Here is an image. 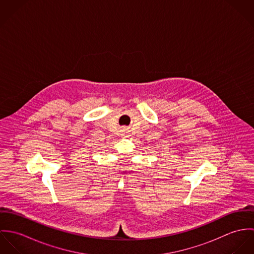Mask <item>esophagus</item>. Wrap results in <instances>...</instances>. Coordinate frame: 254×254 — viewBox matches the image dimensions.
I'll return each instance as SVG.
<instances>
[{
    "mask_svg": "<svg viewBox=\"0 0 254 254\" xmlns=\"http://www.w3.org/2000/svg\"><path fill=\"white\" fill-rule=\"evenodd\" d=\"M122 135H123V136H125V137H128V136H129V131H128V130H126V129L122 130Z\"/></svg>",
    "mask_w": 254,
    "mask_h": 254,
    "instance_id": "34e87169",
    "label": "esophagus"
}]
</instances>
